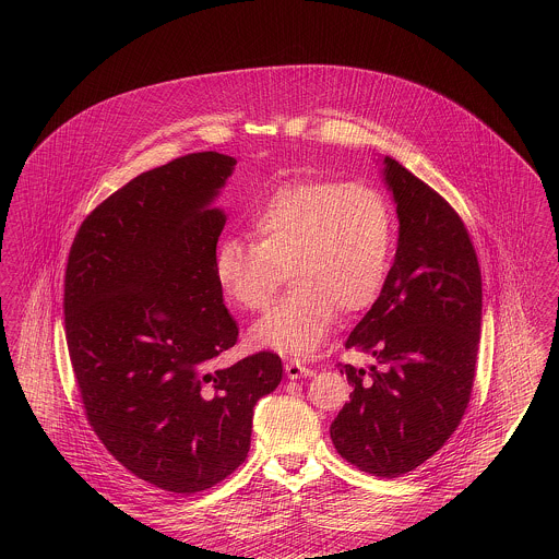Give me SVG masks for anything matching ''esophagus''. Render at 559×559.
I'll return each mask as SVG.
<instances>
[{
    "mask_svg": "<svg viewBox=\"0 0 559 559\" xmlns=\"http://www.w3.org/2000/svg\"><path fill=\"white\" fill-rule=\"evenodd\" d=\"M285 372H287V377L289 379H297V377H312L314 374V369H310V367H306V365H301L299 360H287L285 362Z\"/></svg>",
    "mask_w": 559,
    "mask_h": 559,
    "instance_id": "esophagus-1",
    "label": "esophagus"
}]
</instances>
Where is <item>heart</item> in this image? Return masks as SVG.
<instances>
[{"mask_svg": "<svg viewBox=\"0 0 559 559\" xmlns=\"http://www.w3.org/2000/svg\"><path fill=\"white\" fill-rule=\"evenodd\" d=\"M251 239L215 249L219 292L245 312H262L289 270L293 289L251 329V346L310 356L335 312L369 308L392 253V212L362 182L293 180L274 188L249 217Z\"/></svg>", "mask_w": 559, "mask_h": 559, "instance_id": "obj_1", "label": "heart"}]
</instances>
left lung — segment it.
<instances>
[{"instance_id":"obj_1","label":"left lung","mask_w":559,"mask_h":559,"mask_svg":"<svg viewBox=\"0 0 559 559\" xmlns=\"http://www.w3.org/2000/svg\"><path fill=\"white\" fill-rule=\"evenodd\" d=\"M383 180L399 213V247L383 289L346 347L377 358L344 365L349 402L331 424L347 463L399 478L440 451L472 399L481 274L465 224L433 188L392 157Z\"/></svg>"}]
</instances>
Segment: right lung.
<instances>
[{
  "label": "right lung",
  "mask_w": 559,
  "mask_h": 559,
  "mask_svg": "<svg viewBox=\"0 0 559 559\" xmlns=\"http://www.w3.org/2000/svg\"><path fill=\"white\" fill-rule=\"evenodd\" d=\"M237 159L192 153L140 174L90 213L64 274V329L83 408L107 451L160 490L194 495L247 459L255 402L283 379L272 352L207 362L239 326L213 274Z\"/></svg>",
  "instance_id": "add662e5"
}]
</instances>
